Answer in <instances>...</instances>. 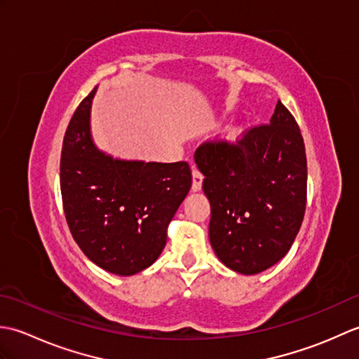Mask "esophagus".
I'll return each instance as SVG.
<instances>
[{
  "mask_svg": "<svg viewBox=\"0 0 359 359\" xmlns=\"http://www.w3.org/2000/svg\"><path fill=\"white\" fill-rule=\"evenodd\" d=\"M202 180H203L202 172L197 170V168H193V185H191L193 191H199L202 188Z\"/></svg>",
  "mask_w": 359,
  "mask_h": 359,
  "instance_id": "obj_1",
  "label": "esophagus"
}]
</instances>
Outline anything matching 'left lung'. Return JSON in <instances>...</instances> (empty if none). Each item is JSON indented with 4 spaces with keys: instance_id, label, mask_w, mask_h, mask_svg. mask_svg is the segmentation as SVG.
Segmentation results:
<instances>
[{
    "instance_id": "left-lung-1",
    "label": "left lung",
    "mask_w": 359,
    "mask_h": 359,
    "mask_svg": "<svg viewBox=\"0 0 359 359\" xmlns=\"http://www.w3.org/2000/svg\"><path fill=\"white\" fill-rule=\"evenodd\" d=\"M194 158L205 175L217 257L242 274L270 269L288 253L306 215L307 157L293 114L278 102L270 123L233 142H203Z\"/></svg>"
}]
</instances>
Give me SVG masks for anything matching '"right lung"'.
<instances>
[{
  "mask_svg": "<svg viewBox=\"0 0 359 359\" xmlns=\"http://www.w3.org/2000/svg\"><path fill=\"white\" fill-rule=\"evenodd\" d=\"M95 88L67 125L60 188L74 241L103 270L131 276L162 253L166 228L191 188L187 162H125L98 151L89 133Z\"/></svg>",
  "mask_w": 359,
  "mask_h": 359,
  "instance_id": "right-lung-1",
  "label": "right lung"
}]
</instances>
